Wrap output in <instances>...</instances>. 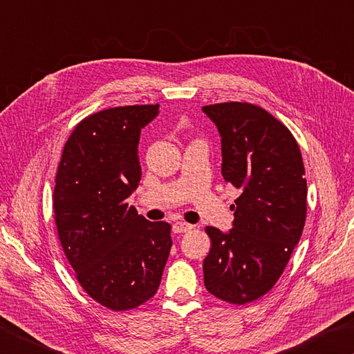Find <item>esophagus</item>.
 I'll return each mask as SVG.
<instances>
[{"instance_id":"34e87169","label":"esophagus","mask_w":354,"mask_h":354,"mask_svg":"<svg viewBox=\"0 0 354 354\" xmlns=\"http://www.w3.org/2000/svg\"><path fill=\"white\" fill-rule=\"evenodd\" d=\"M192 228H193V225L184 223V221H176V223H173V232H175V233L190 232Z\"/></svg>"}]
</instances>
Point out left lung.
I'll list each match as a JSON object with an SVG mask.
<instances>
[{"instance_id":"left-lung-1","label":"left lung","mask_w":354,"mask_h":354,"mask_svg":"<svg viewBox=\"0 0 354 354\" xmlns=\"http://www.w3.org/2000/svg\"><path fill=\"white\" fill-rule=\"evenodd\" d=\"M223 145L224 181L239 190L230 232L205 227L209 293L230 304L256 301L272 290L301 239L307 216V179L295 136L250 102L203 107Z\"/></svg>"}]
</instances>
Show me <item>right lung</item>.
<instances>
[{"label":"right lung","instance_id":"obj_1","mask_svg":"<svg viewBox=\"0 0 354 354\" xmlns=\"http://www.w3.org/2000/svg\"><path fill=\"white\" fill-rule=\"evenodd\" d=\"M159 104L101 110L75 127L62 150L53 192L55 223L84 292L115 311L156 293L167 262L170 224L150 223L127 198L141 181V129Z\"/></svg>","mask_w":354,"mask_h":354}]
</instances>
